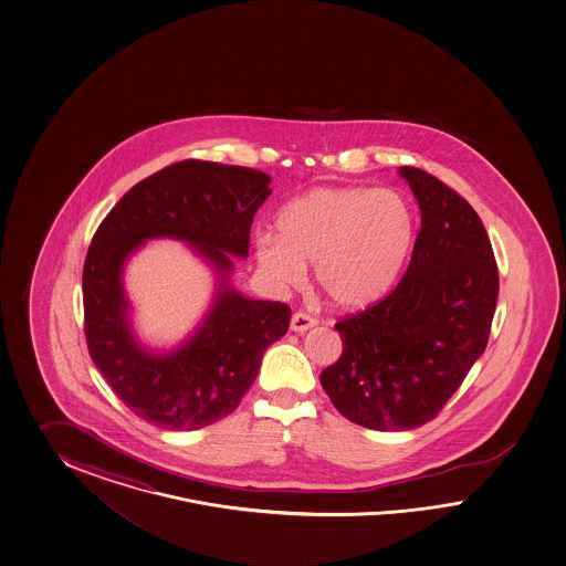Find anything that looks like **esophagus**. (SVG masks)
Wrapping results in <instances>:
<instances>
[{
    "label": "esophagus",
    "instance_id": "1",
    "mask_svg": "<svg viewBox=\"0 0 566 566\" xmlns=\"http://www.w3.org/2000/svg\"><path fill=\"white\" fill-rule=\"evenodd\" d=\"M317 326V319L315 317H311L307 313H294L291 319V329L292 332H296V334H305L307 329L311 327Z\"/></svg>",
    "mask_w": 566,
    "mask_h": 566
}]
</instances>
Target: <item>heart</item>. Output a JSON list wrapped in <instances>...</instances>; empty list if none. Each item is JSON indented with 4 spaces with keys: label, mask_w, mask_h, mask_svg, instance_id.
<instances>
[{
    "label": "heart",
    "mask_w": 566,
    "mask_h": 566,
    "mask_svg": "<svg viewBox=\"0 0 566 566\" xmlns=\"http://www.w3.org/2000/svg\"><path fill=\"white\" fill-rule=\"evenodd\" d=\"M277 237L255 240L259 270L277 286H296L305 265L334 307H371L395 289L415 242L409 203L390 189L319 187L277 213Z\"/></svg>",
    "instance_id": "obj_1"
}]
</instances>
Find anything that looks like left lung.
I'll return each mask as SVG.
<instances>
[{"instance_id": "left-lung-1", "label": "left lung", "mask_w": 566, "mask_h": 566, "mask_svg": "<svg viewBox=\"0 0 566 566\" xmlns=\"http://www.w3.org/2000/svg\"><path fill=\"white\" fill-rule=\"evenodd\" d=\"M421 209L407 274L374 307L336 324L343 357L319 381L346 419L415 429L459 390L488 344L497 265L475 209L428 171L402 166Z\"/></svg>"}]
</instances>
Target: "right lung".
Masks as SVG:
<instances>
[{"label":"right lung","mask_w":566,"mask_h":566,"mask_svg":"<svg viewBox=\"0 0 566 566\" xmlns=\"http://www.w3.org/2000/svg\"><path fill=\"white\" fill-rule=\"evenodd\" d=\"M270 182L263 171L187 159L135 185L93 237L83 270L91 359L124 405L157 428L192 431L230 415L255 381L265 348L289 329L291 308L232 286V258L249 255ZM157 238L189 243L217 274L207 315L170 352L137 340L123 291L127 259Z\"/></svg>","instance_id":"1"}]
</instances>
